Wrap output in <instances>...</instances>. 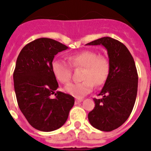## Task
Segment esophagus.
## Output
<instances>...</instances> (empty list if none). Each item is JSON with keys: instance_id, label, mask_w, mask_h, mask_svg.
Returning <instances> with one entry per match:
<instances>
[{"instance_id": "1", "label": "esophagus", "mask_w": 151, "mask_h": 151, "mask_svg": "<svg viewBox=\"0 0 151 151\" xmlns=\"http://www.w3.org/2000/svg\"><path fill=\"white\" fill-rule=\"evenodd\" d=\"M82 101H83V99H76V104H79V103H81V102H82Z\"/></svg>"}]
</instances>
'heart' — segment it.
<instances>
[{
  "mask_svg": "<svg viewBox=\"0 0 151 151\" xmlns=\"http://www.w3.org/2000/svg\"><path fill=\"white\" fill-rule=\"evenodd\" d=\"M73 68H84L82 82L69 83L64 91L73 97L82 99L92 91L95 85H101L106 81L110 73V63L107 58L93 50H83L68 57ZM52 73L60 82L66 83L71 78V68L66 63L54 60L51 63Z\"/></svg>",
  "mask_w": 151,
  "mask_h": 151,
  "instance_id": "heart-1",
  "label": "heart"
}]
</instances>
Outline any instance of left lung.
<instances>
[{"label":"left lung","instance_id":"obj_1","mask_svg":"<svg viewBox=\"0 0 151 151\" xmlns=\"http://www.w3.org/2000/svg\"><path fill=\"white\" fill-rule=\"evenodd\" d=\"M103 45L107 50L110 73L95 106L88 113L91 125L98 130L110 132L127 120L132 111L138 91L135 63L128 48L120 41L104 37L86 45Z\"/></svg>","mask_w":151,"mask_h":151}]
</instances>
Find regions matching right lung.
Instances as JSON below:
<instances>
[{
  "instance_id": "add662e5",
  "label": "right lung",
  "mask_w": 151,
  "mask_h": 151,
  "mask_svg": "<svg viewBox=\"0 0 151 151\" xmlns=\"http://www.w3.org/2000/svg\"><path fill=\"white\" fill-rule=\"evenodd\" d=\"M66 49L59 41L41 38L26 45L17 57L13 82L19 107L29 123L42 132L63 125L74 105L73 96L55 92L59 85L51 69L54 56Z\"/></svg>"
}]
</instances>
